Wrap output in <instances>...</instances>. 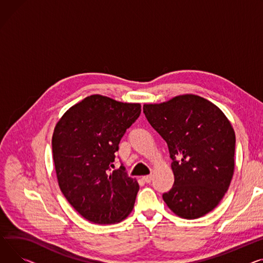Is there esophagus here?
Returning <instances> with one entry per match:
<instances>
[{"instance_id": "obj_1", "label": "esophagus", "mask_w": 263, "mask_h": 263, "mask_svg": "<svg viewBox=\"0 0 263 263\" xmlns=\"http://www.w3.org/2000/svg\"><path fill=\"white\" fill-rule=\"evenodd\" d=\"M153 179V176L152 174H150V176H146V177H143V180L146 182V183H150Z\"/></svg>"}]
</instances>
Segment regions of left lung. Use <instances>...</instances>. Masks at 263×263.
<instances>
[{
	"mask_svg": "<svg viewBox=\"0 0 263 263\" xmlns=\"http://www.w3.org/2000/svg\"><path fill=\"white\" fill-rule=\"evenodd\" d=\"M152 128L168 145L172 188L163 199L177 216L192 220L215 209L231 185L236 135L224 113L194 94L143 107Z\"/></svg>",
	"mask_w": 263,
	"mask_h": 263,
	"instance_id": "8db88e82",
	"label": "left lung"
}]
</instances>
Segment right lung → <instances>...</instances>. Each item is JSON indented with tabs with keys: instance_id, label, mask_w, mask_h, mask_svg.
<instances>
[{
	"instance_id": "obj_1",
	"label": "right lung",
	"mask_w": 263,
	"mask_h": 263,
	"mask_svg": "<svg viewBox=\"0 0 263 263\" xmlns=\"http://www.w3.org/2000/svg\"><path fill=\"white\" fill-rule=\"evenodd\" d=\"M141 114V104L91 95L69 108L51 138L52 159L63 196L96 224L125 220L139 189L124 166L114 168L121 137Z\"/></svg>"
}]
</instances>
